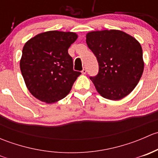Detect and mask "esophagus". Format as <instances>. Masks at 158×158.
I'll use <instances>...</instances> for the list:
<instances>
[{
  "label": "esophagus",
  "instance_id": "esophagus-1",
  "mask_svg": "<svg viewBox=\"0 0 158 158\" xmlns=\"http://www.w3.org/2000/svg\"><path fill=\"white\" fill-rule=\"evenodd\" d=\"M86 72H87V70H86V69H85V68H83V69L82 70V74H85V73H86Z\"/></svg>",
  "mask_w": 158,
  "mask_h": 158
}]
</instances>
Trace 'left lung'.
I'll list each match as a JSON object with an SVG mask.
<instances>
[{
	"mask_svg": "<svg viewBox=\"0 0 158 158\" xmlns=\"http://www.w3.org/2000/svg\"><path fill=\"white\" fill-rule=\"evenodd\" d=\"M86 44L98 63V74L90 76L98 93L119 100L131 92L144 70L139 43L125 32L111 30L90 32Z\"/></svg>",
	"mask_w": 158,
	"mask_h": 158,
	"instance_id": "8db88e82",
	"label": "left lung"
}]
</instances>
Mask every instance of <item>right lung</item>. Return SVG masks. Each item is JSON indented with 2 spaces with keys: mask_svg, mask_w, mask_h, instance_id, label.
Segmentation results:
<instances>
[{
  "mask_svg": "<svg viewBox=\"0 0 158 158\" xmlns=\"http://www.w3.org/2000/svg\"><path fill=\"white\" fill-rule=\"evenodd\" d=\"M71 32L40 33L25 44L20 62L27 87L37 99L53 103L69 93L80 72L73 70L68 49L77 39Z\"/></svg>",
  "mask_w": 158,
  "mask_h": 158,
  "instance_id": "right-lung-1",
  "label": "right lung"
}]
</instances>
